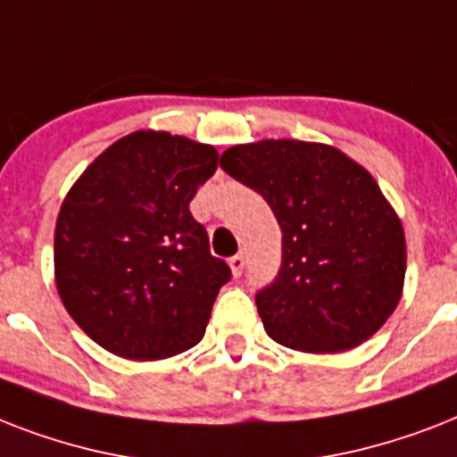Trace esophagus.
<instances>
[{
  "mask_svg": "<svg viewBox=\"0 0 457 457\" xmlns=\"http://www.w3.org/2000/svg\"><path fill=\"white\" fill-rule=\"evenodd\" d=\"M229 270L235 278H242L244 272V256H232L229 258Z\"/></svg>",
  "mask_w": 457,
  "mask_h": 457,
  "instance_id": "esophagus-1",
  "label": "esophagus"
}]
</instances>
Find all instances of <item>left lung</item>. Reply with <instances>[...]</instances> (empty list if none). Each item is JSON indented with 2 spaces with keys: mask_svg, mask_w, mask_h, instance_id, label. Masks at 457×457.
Masks as SVG:
<instances>
[{
  "mask_svg": "<svg viewBox=\"0 0 457 457\" xmlns=\"http://www.w3.org/2000/svg\"><path fill=\"white\" fill-rule=\"evenodd\" d=\"M220 168L256 189L282 228V265L256 294L270 339L303 353H341L396 311L405 235L375 178L337 146L263 139L229 146Z\"/></svg>",
  "mask_w": 457,
  "mask_h": 457,
  "instance_id": "8db88e82",
  "label": "left lung"
}]
</instances>
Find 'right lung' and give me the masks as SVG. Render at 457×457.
<instances>
[{
	"label": "right lung",
	"instance_id": "1",
	"mask_svg": "<svg viewBox=\"0 0 457 457\" xmlns=\"http://www.w3.org/2000/svg\"><path fill=\"white\" fill-rule=\"evenodd\" d=\"M218 168L211 145L137 130L87 165L61 204L54 278L89 339L128 361H163L204 339L232 278L189 201Z\"/></svg>",
	"mask_w": 457,
	"mask_h": 457
}]
</instances>
